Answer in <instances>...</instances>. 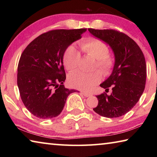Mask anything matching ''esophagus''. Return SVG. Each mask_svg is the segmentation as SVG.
I'll return each instance as SVG.
<instances>
[{
	"label": "esophagus",
	"mask_w": 157,
	"mask_h": 157,
	"mask_svg": "<svg viewBox=\"0 0 157 157\" xmlns=\"http://www.w3.org/2000/svg\"><path fill=\"white\" fill-rule=\"evenodd\" d=\"M81 94L82 95H84L85 97H89L90 96V94H88V93H86V92H84V91H81Z\"/></svg>",
	"instance_id": "esophagus-1"
}]
</instances>
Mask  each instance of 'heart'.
I'll use <instances>...</instances> for the list:
<instances>
[{"mask_svg": "<svg viewBox=\"0 0 157 157\" xmlns=\"http://www.w3.org/2000/svg\"><path fill=\"white\" fill-rule=\"evenodd\" d=\"M79 47L85 55L96 59L94 66L103 74L108 75L113 67V59L109 55V48L105 42L94 37H90L79 43ZM81 59V55L73 46H68L65 50L63 62L66 68L69 71L77 69ZM102 79V74L99 71L91 73L75 72L69 75L68 83L73 88L91 91Z\"/></svg>", "mask_w": 157, "mask_h": 157, "instance_id": "b5f03b06", "label": "heart"}]
</instances>
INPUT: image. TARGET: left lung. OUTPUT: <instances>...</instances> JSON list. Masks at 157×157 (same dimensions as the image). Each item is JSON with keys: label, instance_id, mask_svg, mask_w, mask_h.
<instances>
[{"label": "left lung", "instance_id": "left-lung-1", "mask_svg": "<svg viewBox=\"0 0 157 157\" xmlns=\"http://www.w3.org/2000/svg\"><path fill=\"white\" fill-rule=\"evenodd\" d=\"M89 33L111 47L115 63L111 75L100 86L112 93L97 95L98 105L94 111L106 118L124 115L134 107L144 91L146 62L140 47L127 34L115 30H95ZM105 90V91H106Z\"/></svg>", "mask_w": 157, "mask_h": 157}]
</instances>
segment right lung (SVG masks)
Returning a JSON list of instances; mask_svg holds the SVG:
<instances>
[{
    "label": "right lung",
    "instance_id": "obj_1",
    "mask_svg": "<svg viewBox=\"0 0 157 157\" xmlns=\"http://www.w3.org/2000/svg\"><path fill=\"white\" fill-rule=\"evenodd\" d=\"M86 28L53 30L37 36L23 50L18 65L20 96L30 112L40 119L59 116L69 95L77 90L65 88L63 57L66 48Z\"/></svg>",
    "mask_w": 157,
    "mask_h": 157
}]
</instances>
